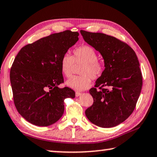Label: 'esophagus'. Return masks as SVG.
Instances as JSON below:
<instances>
[{
	"label": "esophagus",
	"mask_w": 157,
	"mask_h": 157,
	"mask_svg": "<svg viewBox=\"0 0 157 157\" xmlns=\"http://www.w3.org/2000/svg\"><path fill=\"white\" fill-rule=\"evenodd\" d=\"M82 95V94L80 92H76L75 93V95H76V97H79V96H80V95Z\"/></svg>",
	"instance_id": "esophagus-1"
}]
</instances>
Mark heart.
I'll list each match as a JSON object with an SVG mask.
<instances>
[{"instance_id":"heart-1","label":"heart","mask_w":157,"mask_h":157,"mask_svg":"<svg viewBox=\"0 0 157 157\" xmlns=\"http://www.w3.org/2000/svg\"><path fill=\"white\" fill-rule=\"evenodd\" d=\"M98 55L94 48L82 46L73 50V57L64 54L61 58V71L66 78L72 75L74 65L84 63L79 73L82 75L73 77L66 82V84L78 91H84L91 86V78L97 79L103 74L104 68L98 62Z\"/></svg>"}]
</instances>
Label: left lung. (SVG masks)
Returning a JSON list of instances; mask_svg holds the SVG:
<instances>
[{
	"instance_id": "8db88e82",
	"label": "left lung",
	"mask_w": 157,
	"mask_h": 157,
	"mask_svg": "<svg viewBox=\"0 0 157 157\" xmlns=\"http://www.w3.org/2000/svg\"><path fill=\"white\" fill-rule=\"evenodd\" d=\"M80 33L84 41L102 55L105 66L95 88L89 90L94 104L85 114L98 127L118 125L134 111L141 91L142 74L136 53L116 37L85 30Z\"/></svg>"
}]
</instances>
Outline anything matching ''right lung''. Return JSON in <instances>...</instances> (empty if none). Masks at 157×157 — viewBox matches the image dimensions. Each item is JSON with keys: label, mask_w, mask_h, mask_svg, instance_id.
<instances>
[{"label": "right lung", "mask_w": 157, "mask_h": 157, "mask_svg": "<svg viewBox=\"0 0 157 157\" xmlns=\"http://www.w3.org/2000/svg\"><path fill=\"white\" fill-rule=\"evenodd\" d=\"M78 32L52 34L23 47L10 70L14 105L29 123L46 127L56 123L64 111V100L74 98L63 82L60 60L78 41Z\"/></svg>", "instance_id": "right-lung-1"}]
</instances>
